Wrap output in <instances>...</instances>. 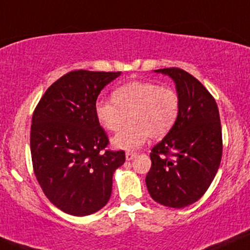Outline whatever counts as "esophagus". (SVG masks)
Masks as SVG:
<instances>
[{"instance_id":"esophagus-1","label":"esophagus","mask_w":250,"mask_h":250,"mask_svg":"<svg viewBox=\"0 0 250 250\" xmlns=\"http://www.w3.org/2000/svg\"><path fill=\"white\" fill-rule=\"evenodd\" d=\"M137 157V152H133V151H128L127 153H125V160L127 161H132L133 158Z\"/></svg>"}]
</instances>
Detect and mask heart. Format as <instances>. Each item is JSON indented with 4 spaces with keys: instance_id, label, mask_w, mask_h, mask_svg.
<instances>
[{
    "instance_id": "1",
    "label": "heart",
    "mask_w": 250,
    "mask_h": 250,
    "mask_svg": "<svg viewBox=\"0 0 250 250\" xmlns=\"http://www.w3.org/2000/svg\"><path fill=\"white\" fill-rule=\"evenodd\" d=\"M95 116L100 125L109 132H117L130 123L112 139L122 150H134L150 135L160 139L169 132L179 112V97L172 88L161 87L148 81H133L116 88L112 100L95 103Z\"/></svg>"
}]
</instances>
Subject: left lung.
<instances>
[{
	"label": "left lung",
	"instance_id": "left-lung-1",
	"mask_svg": "<svg viewBox=\"0 0 250 250\" xmlns=\"http://www.w3.org/2000/svg\"><path fill=\"white\" fill-rule=\"evenodd\" d=\"M155 72L175 83L179 112L168 134L151 150L146 188L157 203L185 208L202 197L219 169L220 116L215 99L192 75L176 67Z\"/></svg>",
	"mask_w": 250,
	"mask_h": 250
}]
</instances>
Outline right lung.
Masks as SVG:
<instances>
[{
	"label": "right lung",
	"instance_id": "add662e5",
	"mask_svg": "<svg viewBox=\"0 0 250 250\" xmlns=\"http://www.w3.org/2000/svg\"><path fill=\"white\" fill-rule=\"evenodd\" d=\"M121 72L77 70L46 90L32 115V167L48 200L60 210L84 216L110 200L112 175L125 151L105 150L109 139L94 106L103 88Z\"/></svg>",
	"mask_w": 250,
	"mask_h": 250
}]
</instances>
